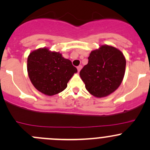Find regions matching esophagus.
Here are the masks:
<instances>
[{"label":"esophagus","instance_id":"obj_1","mask_svg":"<svg viewBox=\"0 0 150 150\" xmlns=\"http://www.w3.org/2000/svg\"><path fill=\"white\" fill-rule=\"evenodd\" d=\"M77 69H78V72H80V71H81V69H82V66L81 65H79L78 67H77Z\"/></svg>","mask_w":150,"mask_h":150}]
</instances>
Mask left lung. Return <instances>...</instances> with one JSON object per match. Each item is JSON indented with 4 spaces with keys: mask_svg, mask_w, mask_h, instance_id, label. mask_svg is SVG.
<instances>
[{
    "mask_svg": "<svg viewBox=\"0 0 150 150\" xmlns=\"http://www.w3.org/2000/svg\"><path fill=\"white\" fill-rule=\"evenodd\" d=\"M80 72L86 88L93 96L105 97L117 90L123 80L126 60L117 48L101 45L93 50Z\"/></svg>",
    "mask_w": 150,
    "mask_h": 150,
    "instance_id": "1",
    "label": "left lung"
}]
</instances>
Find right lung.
Returning a JSON list of instances; mask_svg holds the SVG:
<instances>
[{
  "mask_svg": "<svg viewBox=\"0 0 150 150\" xmlns=\"http://www.w3.org/2000/svg\"><path fill=\"white\" fill-rule=\"evenodd\" d=\"M28 73L30 81L38 91L54 96L63 91L77 68L59 52L40 48L28 57Z\"/></svg>",
  "mask_w": 150,
  "mask_h": 150,
  "instance_id": "add662e5",
  "label": "right lung"
}]
</instances>
